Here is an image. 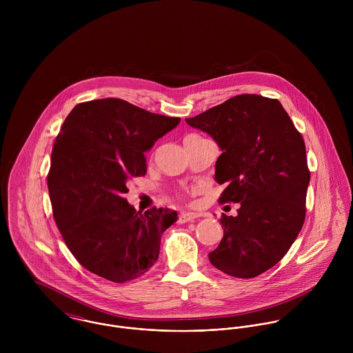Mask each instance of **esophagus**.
<instances>
[{
	"label": "esophagus",
	"mask_w": 353,
	"mask_h": 353,
	"mask_svg": "<svg viewBox=\"0 0 353 353\" xmlns=\"http://www.w3.org/2000/svg\"><path fill=\"white\" fill-rule=\"evenodd\" d=\"M197 217H199V214L194 213V212H183V213L179 214L178 221H179L181 224H183V223H188V221H193V220L197 219Z\"/></svg>",
	"instance_id": "esophagus-1"
}]
</instances>
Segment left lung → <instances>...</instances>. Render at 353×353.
<instances>
[{"mask_svg":"<svg viewBox=\"0 0 353 353\" xmlns=\"http://www.w3.org/2000/svg\"><path fill=\"white\" fill-rule=\"evenodd\" d=\"M186 122L206 132L223 153L214 178L219 202H239L221 214L224 235L209 261L225 274L252 279L274 266L298 238L310 182L302 134L277 99L236 95Z\"/></svg>","mask_w":353,"mask_h":353,"instance_id":"left-lung-1","label":"left lung"}]
</instances>
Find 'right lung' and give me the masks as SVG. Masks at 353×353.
Here are the masks:
<instances>
[{"mask_svg":"<svg viewBox=\"0 0 353 353\" xmlns=\"http://www.w3.org/2000/svg\"><path fill=\"white\" fill-rule=\"evenodd\" d=\"M179 121L115 98L79 103L66 117L51 152L48 188L62 239L90 272L126 283L157 261L176 212H137L123 194L130 179L147 174L144 153Z\"/></svg>","mask_w":353,"mask_h":353,"instance_id":"1","label":"right lung"}]
</instances>
